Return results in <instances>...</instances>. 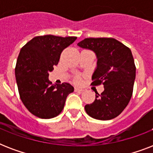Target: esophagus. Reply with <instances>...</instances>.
<instances>
[{
    "mask_svg": "<svg viewBox=\"0 0 153 153\" xmlns=\"http://www.w3.org/2000/svg\"><path fill=\"white\" fill-rule=\"evenodd\" d=\"M74 91H76V92H79V93H82L84 91L83 89L81 88H74Z\"/></svg>",
    "mask_w": 153,
    "mask_h": 153,
    "instance_id": "obj_1",
    "label": "esophagus"
}]
</instances>
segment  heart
Masks as SVG:
<instances>
[{
	"label": "heart",
	"instance_id": "heart-1",
	"mask_svg": "<svg viewBox=\"0 0 153 153\" xmlns=\"http://www.w3.org/2000/svg\"><path fill=\"white\" fill-rule=\"evenodd\" d=\"M74 81L76 82V83H79L80 82V81H81V79H80V78L79 77H76V78H74Z\"/></svg>",
	"mask_w": 153,
	"mask_h": 153
}]
</instances>
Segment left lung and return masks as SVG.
Here are the masks:
<instances>
[{
  "mask_svg": "<svg viewBox=\"0 0 153 153\" xmlns=\"http://www.w3.org/2000/svg\"><path fill=\"white\" fill-rule=\"evenodd\" d=\"M78 45L94 51L98 62L91 85L104 86L101 94L95 92L94 102L85 105L86 114L102 121L115 118L133 95L136 66L131 50L114 38H86Z\"/></svg>",
  "mask_w": 153,
  "mask_h": 153,
  "instance_id": "8db88e82",
  "label": "left lung"
}]
</instances>
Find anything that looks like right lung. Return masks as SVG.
I'll return each mask as SVG.
<instances>
[{"label": "right lung", "mask_w": 153, "mask_h": 153, "mask_svg": "<svg viewBox=\"0 0 153 153\" xmlns=\"http://www.w3.org/2000/svg\"><path fill=\"white\" fill-rule=\"evenodd\" d=\"M76 39L40 36L20 49L15 68L16 80L23 104L35 116L44 119L58 116L67 95L74 91V87L67 82L52 85L48 76L59 61L62 51Z\"/></svg>", "instance_id": "obj_1"}]
</instances>
